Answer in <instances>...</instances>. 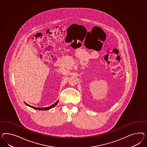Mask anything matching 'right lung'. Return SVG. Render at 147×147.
Returning <instances> with one entry per match:
<instances>
[{
	"mask_svg": "<svg viewBox=\"0 0 147 147\" xmlns=\"http://www.w3.org/2000/svg\"><path fill=\"white\" fill-rule=\"evenodd\" d=\"M58 100H58L57 102H56L55 103L53 104H52V105L51 106H50V107H32L31 105H28V104L26 103H25V102H24L25 104H26L27 105H28L29 107H32V109H36V110H49V109H51L53 107H55L56 106V105H57V104L58 103Z\"/></svg>",
	"mask_w": 147,
	"mask_h": 147,
	"instance_id": "1",
	"label": "right lung"
}]
</instances>
